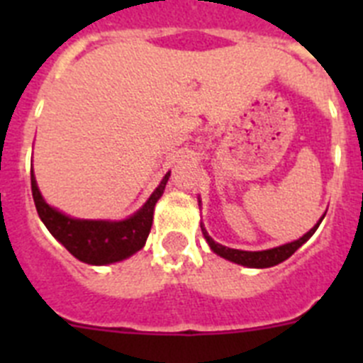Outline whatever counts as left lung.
Masks as SVG:
<instances>
[{"label": "left lung", "instance_id": "obj_1", "mask_svg": "<svg viewBox=\"0 0 363 363\" xmlns=\"http://www.w3.org/2000/svg\"><path fill=\"white\" fill-rule=\"evenodd\" d=\"M323 220V218H322ZM322 220L316 223V225L313 227V229L309 230L307 234H303L300 240H296V242H291V243H285V245H280V247H274V249H269V251H238V249H229V247L225 245H220V243L214 242L213 238H211L209 234H207V230L201 227V233H203L205 240L209 242L211 249H213L214 252H216L218 256H221V258L225 259H230V262H234V264H240V265H245V267H258V269H265V267H272V265H278L281 264L284 259L289 258L291 255H294V252L300 249L303 243L307 242V240L311 238L314 234V230L318 229V225L322 223Z\"/></svg>", "mask_w": 363, "mask_h": 363}]
</instances>
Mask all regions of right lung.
I'll list each match as a JSON object with an SVG mask.
<instances>
[{"instance_id":"obj_1","label":"right lung","mask_w":363,"mask_h":363,"mask_svg":"<svg viewBox=\"0 0 363 363\" xmlns=\"http://www.w3.org/2000/svg\"><path fill=\"white\" fill-rule=\"evenodd\" d=\"M169 176L171 174H167L162 179V184L152 192V196L142 209L123 221L74 220L45 203L36 185L34 172L30 174V187L38 214L54 238L62 243L70 255L85 264L105 265L129 258L145 245V240L152 227L154 205L165 191Z\"/></svg>"}]
</instances>
